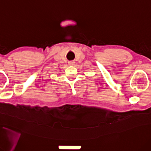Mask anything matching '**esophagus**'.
<instances>
[{
  "instance_id": "34e87169",
  "label": "esophagus",
  "mask_w": 151,
  "mask_h": 151,
  "mask_svg": "<svg viewBox=\"0 0 151 151\" xmlns=\"http://www.w3.org/2000/svg\"><path fill=\"white\" fill-rule=\"evenodd\" d=\"M74 63H75L74 61H69V62H68L69 65H74Z\"/></svg>"
}]
</instances>
